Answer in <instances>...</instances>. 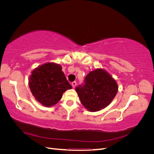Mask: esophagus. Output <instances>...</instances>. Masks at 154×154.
Wrapping results in <instances>:
<instances>
[{
	"label": "esophagus",
	"mask_w": 154,
	"mask_h": 154,
	"mask_svg": "<svg viewBox=\"0 0 154 154\" xmlns=\"http://www.w3.org/2000/svg\"><path fill=\"white\" fill-rule=\"evenodd\" d=\"M76 84H77V83H76V82H73L72 83V87H75L76 86Z\"/></svg>",
	"instance_id": "esophagus-1"
}]
</instances>
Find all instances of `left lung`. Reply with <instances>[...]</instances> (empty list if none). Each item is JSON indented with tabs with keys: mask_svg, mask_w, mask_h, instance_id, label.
Instances as JSON below:
<instances>
[{
	"mask_svg": "<svg viewBox=\"0 0 154 154\" xmlns=\"http://www.w3.org/2000/svg\"><path fill=\"white\" fill-rule=\"evenodd\" d=\"M117 83L108 72L97 69L88 73L84 83L76 87L82 105L91 112L108 106L118 92Z\"/></svg>",
	"mask_w": 154,
	"mask_h": 154,
	"instance_id": "obj_1",
	"label": "left lung"
}]
</instances>
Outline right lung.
Wrapping results in <instances>:
<instances>
[{
  "mask_svg": "<svg viewBox=\"0 0 154 154\" xmlns=\"http://www.w3.org/2000/svg\"><path fill=\"white\" fill-rule=\"evenodd\" d=\"M29 86L35 99L45 106L57 104L63 93L72 88L62 67L54 63H45L34 69L29 79Z\"/></svg>",
  "mask_w": 154,
  "mask_h": 154,
  "instance_id": "obj_1",
  "label": "right lung"
}]
</instances>
